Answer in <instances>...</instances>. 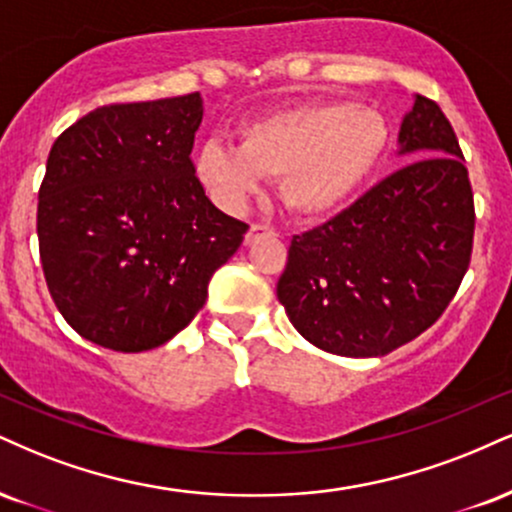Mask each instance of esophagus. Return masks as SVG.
Returning a JSON list of instances; mask_svg holds the SVG:
<instances>
[{"instance_id":"esophagus-1","label":"esophagus","mask_w":512,"mask_h":512,"mask_svg":"<svg viewBox=\"0 0 512 512\" xmlns=\"http://www.w3.org/2000/svg\"><path fill=\"white\" fill-rule=\"evenodd\" d=\"M276 233H274V229H269V226H262V224H252L248 231H245V240L243 243L245 245H252V243H257V240H262V238H274Z\"/></svg>"}]
</instances>
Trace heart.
I'll list each match as a JSON object with an SVG mask.
<instances>
[{"instance_id":"b5f03b06","label":"heart","mask_w":512,"mask_h":512,"mask_svg":"<svg viewBox=\"0 0 512 512\" xmlns=\"http://www.w3.org/2000/svg\"><path fill=\"white\" fill-rule=\"evenodd\" d=\"M238 138V147L207 140L193 157L195 178L214 205L240 212L262 176H279L281 202L303 219L346 205L386 150L384 121L341 102L281 109L245 123Z\"/></svg>"}]
</instances>
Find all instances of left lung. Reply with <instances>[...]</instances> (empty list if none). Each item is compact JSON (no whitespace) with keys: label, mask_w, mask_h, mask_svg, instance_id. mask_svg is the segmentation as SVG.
I'll return each mask as SVG.
<instances>
[{"label":"left lung","mask_w":512,"mask_h":512,"mask_svg":"<svg viewBox=\"0 0 512 512\" xmlns=\"http://www.w3.org/2000/svg\"><path fill=\"white\" fill-rule=\"evenodd\" d=\"M398 157L410 164L291 240L276 298L326 353L377 357L412 341L441 317L470 264L472 188L439 104L412 97Z\"/></svg>","instance_id":"left-lung-1"}]
</instances>
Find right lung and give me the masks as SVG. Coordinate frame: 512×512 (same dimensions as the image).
Here are the masks:
<instances>
[{"label": "right lung", "instance_id": "right-lung-1", "mask_svg": "<svg viewBox=\"0 0 512 512\" xmlns=\"http://www.w3.org/2000/svg\"><path fill=\"white\" fill-rule=\"evenodd\" d=\"M200 92L109 104L73 123L38 193L40 262L85 341L143 353L186 329L248 226L209 202L190 152Z\"/></svg>", "mask_w": 512, "mask_h": 512}]
</instances>
